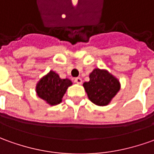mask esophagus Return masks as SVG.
Instances as JSON below:
<instances>
[{"instance_id":"esophagus-1","label":"esophagus","mask_w":154,"mask_h":154,"mask_svg":"<svg viewBox=\"0 0 154 154\" xmlns=\"http://www.w3.org/2000/svg\"><path fill=\"white\" fill-rule=\"evenodd\" d=\"M74 82L77 83V84H81L82 82V80L81 77H76L75 79H74Z\"/></svg>"}]
</instances>
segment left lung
<instances>
[{"instance_id":"1","label":"left lung","mask_w":154,"mask_h":154,"mask_svg":"<svg viewBox=\"0 0 154 154\" xmlns=\"http://www.w3.org/2000/svg\"><path fill=\"white\" fill-rule=\"evenodd\" d=\"M89 77L90 81L83 83L88 99L99 106L107 105L120 90L119 81L107 71L100 69H94Z\"/></svg>"}]
</instances>
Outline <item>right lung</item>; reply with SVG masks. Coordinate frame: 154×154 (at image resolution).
I'll use <instances>...</instances> for the list:
<instances>
[{
    "label": "right lung",
    "mask_w": 154,
    "mask_h": 154,
    "mask_svg": "<svg viewBox=\"0 0 154 154\" xmlns=\"http://www.w3.org/2000/svg\"><path fill=\"white\" fill-rule=\"evenodd\" d=\"M72 84L69 79H61L58 74L51 71L38 82L36 92L39 98L51 105H55L61 102L67 88Z\"/></svg>",
    "instance_id": "add662e5"
}]
</instances>
